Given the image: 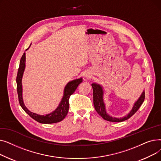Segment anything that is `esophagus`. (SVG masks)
I'll list each match as a JSON object with an SVG mask.
<instances>
[{"instance_id":"esophagus-1","label":"esophagus","mask_w":161,"mask_h":161,"mask_svg":"<svg viewBox=\"0 0 161 161\" xmlns=\"http://www.w3.org/2000/svg\"><path fill=\"white\" fill-rule=\"evenodd\" d=\"M85 77L87 78V79H89V78H91V74L90 73H88V72H87V73L86 74Z\"/></svg>"}]
</instances>
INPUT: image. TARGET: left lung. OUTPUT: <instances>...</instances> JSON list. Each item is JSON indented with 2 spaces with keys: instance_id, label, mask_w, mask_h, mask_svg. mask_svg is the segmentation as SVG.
Wrapping results in <instances>:
<instances>
[{
  "instance_id": "obj_1",
  "label": "left lung",
  "mask_w": 161,
  "mask_h": 161,
  "mask_svg": "<svg viewBox=\"0 0 161 161\" xmlns=\"http://www.w3.org/2000/svg\"><path fill=\"white\" fill-rule=\"evenodd\" d=\"M91 86L92 87V90H93V104L95 110L104 119L108 121L122 122L129 119L131 116H132L138 111V109L140 108L145 99V91L143 90L140 97L134 103L132 109L127 115L123 117H115L109 115L106 111V104L104 100V90L103 86L97 83H92L91 84Z\"/></svg>"
}]
</instances>
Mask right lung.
Masks as SVG:
<instances>
[{
    "label": "right lung",
    "mask_w": 161,
    "mask_h": 161,
    "mask_svg": "<svg viewBox=\"0 0 161 161\" xmlns=\"http://www.w3.org/2000/svg\"><path fill=\"white\" fill-rule=\"evenodd\" d=\"M31 46V44L30 45V46ZM30 46L26 49V51L29 49ZM25 61H26V57H25V53H24L20 60L19 67L16 78L17 91H18V95L20 106L23 109V110L30 117H31L33 119H35L38 123L43 124H51L61 121L63 119H64V117L66 116L68 114V112H69V98L70 95L74 93V91L77 89L80 84L82 82L83 78H80L78 79H75L74 80L68 82V83L64 87L63 96L61 99V101L60 103H59L57 108L54 111L51 112L50 114L46 115H39L29 110L28 108L25 106L23 102L22 78L25 69Z\"/></svg>",
    "instance_id": "right-lung-1"
}]
</instances>
